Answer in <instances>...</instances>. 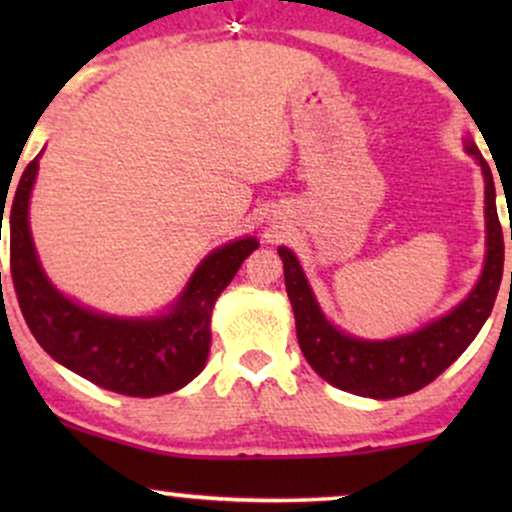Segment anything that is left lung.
I'll return each mask as SVG.
<instances>
[{"label":"left lung","instance_id":"8db88e82","mask_svg":"<svg viewBox=\"0 0 512 512\" xmlns=\"http://www.w3.org/2000/svg\"><path fill=\"white\" fill-rule=\"evenodd\" d=\"M467 154L479 161L484 173V216H486V262L477 286L469 291L460 305L448 315L428 322L419 332L404 337L368 342L351 337L322 315L313 289L308 286L301 264L289 248H279L284 262L286 293H289L293 315H296V334L305 361L327 383L351 395L373 399H395L411 395L438 378L450 363L462 356V351L474 342L486 317L496 303L503 276V228L496 211V187L489 163L472 139L464 142ZM512 240V228H510ZM512 281V274H510Z\"/></svg>","mask_w":512,"mask_h":512}]
</instances>
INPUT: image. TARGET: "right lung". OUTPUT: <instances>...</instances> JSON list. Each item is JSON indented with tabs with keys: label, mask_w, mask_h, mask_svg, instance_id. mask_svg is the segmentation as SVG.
<instances>
[{
	"label": "right lung",
	"mask_w": 512,
	"mask_h": 512,
	"mask_svg": "<svg viewBox=\"0 0 512 512\" xmlns=\"http://www.w3.org/2000/svg\"><path fill=\"white\" fill-rule=\"evenodd\" d=\"M38 158L23 170L14 202L9 204L12 211L7 209L11 279L28 330L57 363L117 395L158 397L185 387L207 363L211 308L245 257L260 248L257 238L233 240L211 252L166 315L96 313L57 291L35 255L28 202L38 175ZM0 207V221H4V195H0Z\"/></svg>",
	"instance_id": "obj_1"
}]
</instances>
